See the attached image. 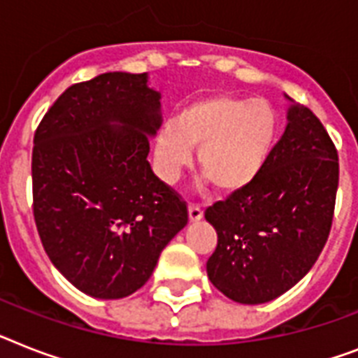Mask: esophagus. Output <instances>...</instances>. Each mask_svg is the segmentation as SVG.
I'll return each instance as SVG.
<instances>
[{
  "label": "esophagus",
  "mask_w": 358,
  "mask_h": 358,
  "mask_svg": "<svg viewBox=\"0 0 358 358\" xmlns=\"http://www.w3.org/2000/svg\"><path fill=\"white\" fill-rule=\"evenodd\" d=\"M202 215H204V211L199 204H189V220L191 222H196V220L202 219Z\"/></svg>",
  "instance_id": "1"
}]
</instances>
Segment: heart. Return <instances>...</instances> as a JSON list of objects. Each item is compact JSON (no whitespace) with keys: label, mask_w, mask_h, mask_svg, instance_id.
<instances>
[{"label":"heart","mask_w":358,"mask_h":358,"mask_svg":"<svg viewBox=\"0 0 358 358\" xmlns=\"http://www.w3.org/2000/svg\"><path fill=\"white\" fill-rule=\"evenodd\" d=\"M280 113L264 99L217 94L180 110L174 127L156 139V162L174 182L199 149L196 165L219 193H235L252 184L268 164L280 138Z\"/></svg>","instance_id":"heart-1"}]
</instances>
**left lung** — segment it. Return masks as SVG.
<instances>
[{"instance_id": "8db88e82", "label": "left lung", "mask_w": 358, "mask_h": 358, "mask_svg": "<svg viewBox=\"0 0 358 358\" xmlns=\"http://www.w3.org/2000/svg\"><path fill=\"white\" fill-rule=\"evenodd\" d=\"M283 138L261 174L206 209L217 229L209 281L229 300L266 303L303 278L329 237L338 152L320 119L290 106Z\"/></svg>"}]
</instances>
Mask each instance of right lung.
I'll use <instances>...</instances> for the list:
<instances>
[{
	"label": "right lung",
	"instance_id": "right-lung-1",
	"mask_svg": "<svg viewBox=\"0 0 358 358\" xmlns=\"http://www.w3.org/2000/svg\"><path fill=\"white\" fill-rule=\"evenodd\" d=\"M162 124L147 73H103L69 86L34 132L33 215L43 250L84 294L141 289L187 224V204L150 169Z\"/></svg>",
	"mask_w": 358,
	"mask_h": 358
}]
</instances>
